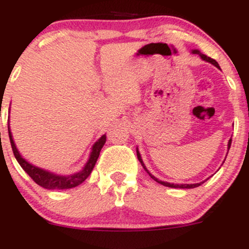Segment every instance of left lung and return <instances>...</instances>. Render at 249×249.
<instances>
[{"mask_svg": "<svg viewBox=\"0 0 249 249\" xmlns=\"http://www.w3.org/2000/svg\"><path fill=\"white\" fill-rule=\"evenodd\" d=\"M193 53H199L200 55V57H201L202 59H204V61H206V62H210V63H212L213 65H215L216 68H219V64H218V62L215 61V59H213V58H211V57H208V56H206V55H204V53H200L198 50H193ZM231 144H232V139H230V142H228V150H230V147H231ZM137 157H138V160L141 161V164H142V166L144 167V170L146 171V172L150 174V177L151 178H152L153 180H156L157 182H159V184H161V185H164V186H167V187H173V188H194V187H198V186H200V185L201 184H204V181L202 182H199V184H185V185H174V184H170V182H166V181H161V180H158L156 178V177H153L152 174H151L150 172H148L147 171V168L145 167V165H144V162H142V157H141V154H139V152H138V150H137Z\"/></svg>", "mask_w": 249, "mask_h": 249, "instance_id": "obj_1", "label": "left lung"}]
</instances>
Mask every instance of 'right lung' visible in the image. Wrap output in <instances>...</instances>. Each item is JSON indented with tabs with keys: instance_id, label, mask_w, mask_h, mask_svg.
I'll return each mask as SVG.
<instances>
[{
	"instance_id": "obj_1",
	"label": "right lung",
	"mask_w": 249,
	"mask_h": 249,
	"mask_svg": "<svg viewBox=\"0 0 249 249\" xmlns=\"http://www.w3.org/2000/svg\"><path fill=\"white\" fill-rule=\"evenodd\" d=\"M8 132H9V138H10V144H11V148H13L14 156H15L16 160L18 161V164L21 165V167L29 174V177L34 181L36 182L37 185L39 186L48 188V190H68V188H72L81 185L85 179L90 176L91 171L93 170L95 167L97 159H98L99 153H101L102 147L104 146L105 142H107V137L102 136L99 138L98 142H96V144L93 145L92 147V152H91L90 159L85 165V167L83 168L81 172L72 174V176H56V174L48 172V171L42 170V168L35 167L33 165L29 164L28 161H25L23 158L21 157L18 151L14 144L13 138H11V133L9 127H8Z\"/></svg>"
}]
</instances>
